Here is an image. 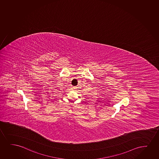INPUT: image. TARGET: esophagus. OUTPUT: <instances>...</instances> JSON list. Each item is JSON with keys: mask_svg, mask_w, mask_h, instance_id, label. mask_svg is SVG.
Here are the masks:
<instances>
[{"mask_svg": "<svg viewBox=\"0 0 159 159\" xmlns=\"http://www.w3.org/2000/svg\"><path fill=\"white\" fill-rule=\"evenodd\" d=\"M77 87H72V89L74 90H76Z\"/></svg>", "mask_w": 159, "mask_h": 159, "instance_id": "1", "label": "esophagus"}]
</instances>
